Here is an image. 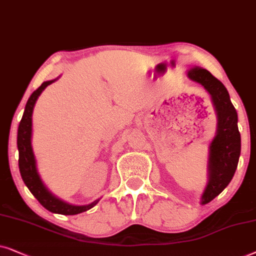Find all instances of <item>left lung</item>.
<instances>
[{"instance_id":"1","label":"left lung","mask_w":256,"mask_h":256,"mask_svg":"<svg viewBox=\"0 0 256 256\" xmlns=\"http://www.w3.org/2000/svg\"><path fill=\"white\" fill-rule=\"evenodd\" d=\"M187 74L210 94L218 114L216 136L210 146V182L202 198V204L205 205L219 196L233 178L239 162L241 137L236 110L224 85L202 68H193Z\"/></svg>"}]
</instances>
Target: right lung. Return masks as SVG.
Listing matches in <instances>:
<instances>
[{"mask_svg":"<svg viewBox=\"0 0 256 256\" xmlns=\"http://www.w3.org/2000/svg\"><path fill=\"white\" fill-rule=\"evenodd\" d=\"M54 80H56L44 82L37 90L34 91L32 96L29 97L28 102H26L24 114L22 116V119L18 125V131H17L18 168L23 182H24L30 192L34 194V196L38 200L44 208H46L52 213L64 214V216H74V214H80L82 212H85V210L92 208L98 202V200L86 206H74L57 199L56 196H54L44 187L42 182H40L38 173H37L36 170L35 156H34L32 148V116L34 106H35V103L40 92H42L48 85L54 83Z\"/></svg>","mask_w":256,"mask_h":256,"instance_id":"right-lung-1","label":"right lung"}]
</instances>
